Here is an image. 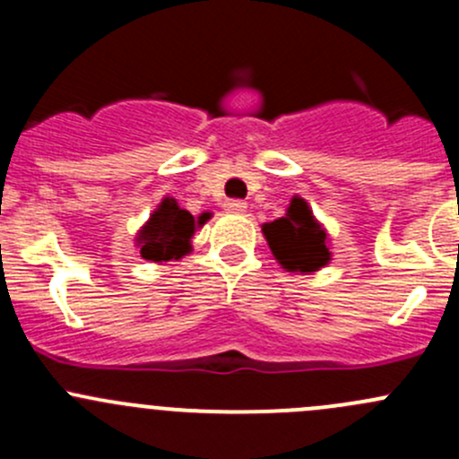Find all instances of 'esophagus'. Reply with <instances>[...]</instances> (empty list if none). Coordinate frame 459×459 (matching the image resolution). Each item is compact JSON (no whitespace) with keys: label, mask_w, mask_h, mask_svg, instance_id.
Masks as SVG:
<instances>
[{"label":"esophagus","mask_w":459,"mask_h":459,"mask_svg":"<svg viewBox=\"0 0 459 459\" xmlns=\"http://www.w3.org/2000/svg\"><path fill=\"white\" fill-rule=\"evenodd\" d=\"M224 211L226 212H235V215H238V212L247 211V204H244L242 200H229L224 204Z\"/></svg>","instance_id":"34e87169"}]
</instances>
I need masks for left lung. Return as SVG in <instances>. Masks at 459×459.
Returning a JSON list of instances; mask_svg holds the SVG:
<instances>
[{
  "instance_id": "left-lung-1",
  "label": "left lung",
  "mask_w": 459,
  "mask_h": 459,
  "mask_svg": "<svg viewBox=\"0 0 459 459\" xmlns=\"http://www.w3.org/2000/svg\"><path fill=\"white\" fill-rule=\"evenodd\" d=\"M262 233L281 268L316 273L331 262L326 229L316 220L307 200L295 195L286 215L262 226Z\"/></svg>"
}]
</instances>
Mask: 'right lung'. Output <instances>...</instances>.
I'll use <instances>...</instances> for the list:
<instances>
[{
  "instance_id": "right-lung-1",
  "label": "right lung",
  "mask_w": 459,
  "mask_h": 459,
  "mask_svg": "<svg viewBox=\"0 0 459 459\" xmlns=\"http://www.w3.org/2000/svg\"><path fill=\"white\" fill-rule=\"evenodd\" d=\"M211 212L193 217L178 206L173 197H164L151 212L146 224L137 233L140 255L148 262H170L191 253V239L200 226L206 224Z\"/></svg>"
}]
</instances>
